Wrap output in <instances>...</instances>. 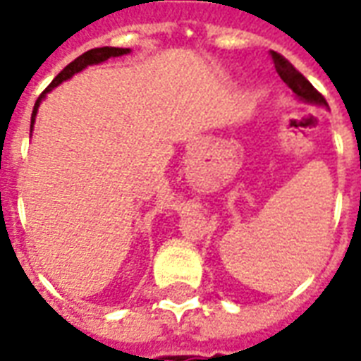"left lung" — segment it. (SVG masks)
Here are the masks:
<instances>
[{
    "label": "left lung",
    "mask_w": 361,
    "mask_h": 361,
    "mask_svg": "<svg viewBox=\"0 0 361 361\" xmlns=\"http://www.w3.org/2000/svg\"><path fill=\"white\" fill-rule=\"evenodd\" d=\"M271 58L272 63H274V69H276V73L280 75V79L286 82L288 89L292 90L298 98H302L305 102H313V104H323L326 106V100L323 98V94L319 92L313 85H311L305 77H303L298 69H295L286 58H282L280 54L276 51H271Z\"/></svg>",
    "instance_id": "8db88e82"
}]
</instances>
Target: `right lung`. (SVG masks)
I'll return each instance as SVG.
<instances>
[{"label":"right lung","mask_w":361,"mask_h":361,"mask_svg":"<svg viewBox=\"0 0 361 361\" xmlns=\"http://www.w3.org/2000/svg\"><path fill=\"white\" fill-rule=\"evenodd\" d=\"M123 54H129V50L127 48H94V50H89L85 51L82 56H79V58L75 59V61H71L69 66L61 71V73L54 79V81L46 87V90H44L42 94L38 96V100H36L35 104V110H32V118H30V127H32V123H35V118H36V111H38V106H40V102H42V98L46 96V92H50L51 89H56L58 85H61L63 81H67L69 77H73L75 73H79L81 69H85L87 66H94V63H102V61H106V59L110 58H118V56H123Z\"/></svg>","instance_id":"right-lung-1"}]
</instances>
